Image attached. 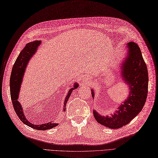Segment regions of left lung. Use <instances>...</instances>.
<instances>
[{
    "instance_id": "8db88e82",
    "label": "left lung",
    "mask_w": 158,
    "mask_h": 158,
    "mask_svg": "<svg viewBox=\"0 0 158 158\" xmlns=\"http://www.w3.org/2000/svg\"><path fill=\"white\" fill-rule=\"evenodd\" d=\"M127 57L123 62L122 78L129 85L127 99L118 107L111 116H102L94 110V115L100 124L110 129H119L128 124L142 110L148 94V74L146 64L139 46L135 42L127 45ZM94 98V91L91 89Z\"/></svg>"
}]
</instances>
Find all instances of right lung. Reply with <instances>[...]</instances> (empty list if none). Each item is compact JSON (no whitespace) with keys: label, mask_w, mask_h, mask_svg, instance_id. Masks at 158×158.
Here are the masks:
<instances>
[{"label":"right lung","mask_w":158,"mask_h":158,"mask_svg":"<svg viewBox=\"0 0 158 158\" xmlns=\"http://www.w3.org/2000/svg\"><path fill=\"white\" fill-rule=\"evenodd\" d=\"M41 44V40H35L31 42L26 44L25 47L21 50L18 58L16 59L15 62L14 64L12 73H11L10 80V96L11 99L13 104V106L15 113L17 114L18 116L20 119V120L32 128L37 130H48L52 129L54 127L57 126L58 123H56L53 122H48L46 123L41 124V125H35L31 123L27 120L25 116L23 113V108L18 101V97L20 89V86L22 81V78L23 77L24 73L25 71V69L27 65L31 58L35 55L38 50V47ZM78 87V84L75 83L74 86L71 87V88L69 91L68 94L65 98L63 105L64 111L66 110V105L68 99L70 96V94L73 91L77 89Z\"/></svg>","instance_id":"right-lung-1"}]
</instances>
